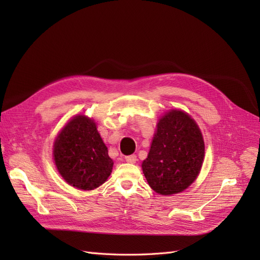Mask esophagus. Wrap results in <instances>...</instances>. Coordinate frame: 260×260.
I'll use <instances>...</instances> for the list:
<instances>
[{"instance_id":"1","label":"esophagus","mask_w":260,"mask_h":260,"mask_svg":"<svg viewBox=\"0 0 260 260\" xmlns=\"http://www.w3.org/2000/svg\"><path fill=\"white\" fill-rule=\"evenodd\" d=\"M124 159H125V161L129 162V164H136V162H137V160H138V158H137V156H136V155H129V156H125V157H124Z\"/></svg>"}]
</instances>
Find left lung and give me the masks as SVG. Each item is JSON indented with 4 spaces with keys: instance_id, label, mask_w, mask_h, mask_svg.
<instances>
[{
    "instance_id": "obj_1",
    "label": "left lung",
    "mask_w": 260,
    "mask_h": 260,
    "mask_svg": "<svg viewBox=\"0 0 260 260\" xmlns=\"http://www.w3.org/2000/svg\"><path fill=\"white\" fill-rule=\"evenodd\" d=\"M205 153L198 124L187 114L171 111L157 124L151 149L142 164L143 174L155 192L171 195L199 176Z\"/></svg>"
}]
</instances>
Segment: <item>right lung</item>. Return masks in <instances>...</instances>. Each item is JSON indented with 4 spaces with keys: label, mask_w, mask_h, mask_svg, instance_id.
I'll list each match as a JSON object with an SVG mask.
<instances>
[{
    "label": "right lung",
    "mask_w": 260,
    "mask_h": 260,
    "mask_svg": "<svg viewBox=\"0 0 260 260\" xmlns=\"http://www.w3.org/2000/svg\"><path fill=\"white\" fill-rule=\"evenodd\" d=\"M54 160L66 182L88 191L105 182L114 165L95 122L85 116H76L61 130L55 140Z\"/></svg>",
    "instance_id": "right-lung-1"
}]
</instances>
